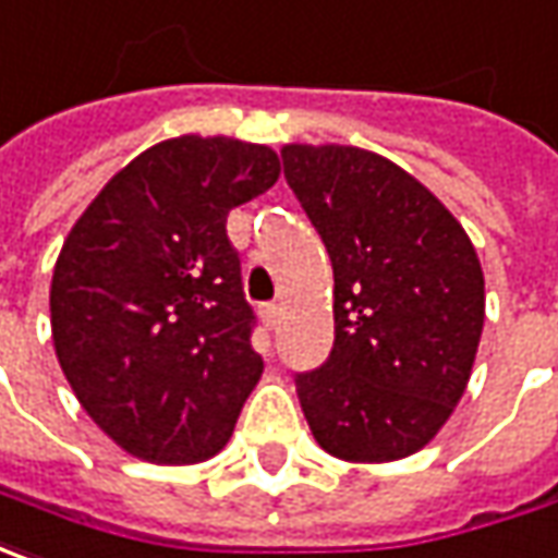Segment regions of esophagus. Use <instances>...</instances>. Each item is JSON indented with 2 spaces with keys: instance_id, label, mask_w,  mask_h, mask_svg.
<instances>
[{
  "instance_id": "1",
  "label": "esophagus",
  "mask_w": 558,
  "mask_h": 558,
  "mask_svg": "<svg viewBox=\"0 0 558 558\" xmlns=\"http://www.w3.org/2000/svg\"><path fill=\"white\" fill-rule=\"evenodd\" d=\"M280 315H283V308H280V305H262V324H265L268 330H275V327H278Z\"/></svg>"
}]
</instances>
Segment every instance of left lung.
Masks as SVG:
<instances>
[{
	"instance_id": "left-lung-1",
	"label": "left lung",
	"mask_w": 558,
	"mask_h": 558,
	"mask_svg": "<svg viewBox=\"0 0 558 558\" xmlns=\"http://www.w3.org/2000/svg\"><path fill=\"white\" fill-rule=\"evenodd\" d=\"M283 175L333 262V352L296 376L315 441L392 463L433 441L466 392L485 327L470 234L411 172L352 145H283Z\"/></svg>"
}]
</instances>
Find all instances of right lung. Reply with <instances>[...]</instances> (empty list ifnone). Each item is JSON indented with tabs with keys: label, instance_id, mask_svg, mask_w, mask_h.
<instances>
[{
	"label": "right lung",
	"instance_id": "obj_1",
	"mask_svg": "<svg viewBox=\"0 0 558 558\" xmlns=\"http://www.w3.org/2000/svg\"><path fill=\"white\" fill-rule=\"evenodd\" d=\"M278 175L268 145L166 138L70 228L51 275L54 355L83 411L125 453L184 466L228 445L262 357L225 221Z\"/></svg>",
	"mask_w": 558,
	"mask_h": 558
}]
</instances>
